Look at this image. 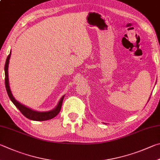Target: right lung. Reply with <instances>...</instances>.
<instances>
[{
  "label": "right lung",
  "mask_w": 160,
  "mask_h": 160,
  "mask_svg": "<svg viewBox=\"0 0 160 160\" xmlns=\"http://www.w3.org/2000/svg\"><path fill=\"white\" fill-rule=\"evenodd\" d=\"M10 55H11V52H10V54L8 55L7 57L4 69H5V88H6L7 93L8 96H9V98H10L12 102L15 105L17 108L20 110V112H21L26 118L31 120L45 121V120H50V119H52L54 117H56V116L59 114V112L61 110V108H62V102H63L64 96H63L62 98H61L56 108L52 110H50V111H48V112H38V111H36V110H33L29 108H27V106L22 105V104H21L19 102H18V101H16L15 98L13 97V96L12 94V92L10 91V86H9V80H8V65H9V60L10 58Z\"/></svg>",
  "instance_id": "1"
}]
</instances>
